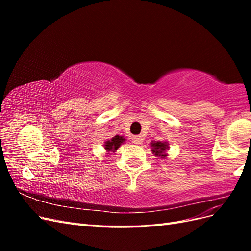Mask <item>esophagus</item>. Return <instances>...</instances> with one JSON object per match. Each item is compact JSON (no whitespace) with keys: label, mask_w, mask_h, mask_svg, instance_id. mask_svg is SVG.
<instances>
[{"label":"esophagus","mask_w":251,"mask_h":251,"mask_svg":"<svg viewBox=\"0 0 251 251\" xmlns=\"http://www.w3.org/2000/svg\"><path fill=\"white\" fill-rule=\"evenodd\" d=\"M143 142V137L140 135H137V136H134L133 137V143L135 144H141Z\"/></svg>","instance_id":"1"}]
</instances>
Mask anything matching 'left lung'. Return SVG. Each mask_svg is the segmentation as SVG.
<instances>
[{"label":"left lung","mask_w":251,"mask_h":251,"mask_svg":"<svg viewBox=\"0 0 251 251\" xmlns=\"http://www.w3.org/2000/svg\"><path fill=\"white\" fill-rule=\"evenodd\" d=\"M151 151H153V153L158 156V157H161V158H165L166 155L165 154V150H169V146L166 142H161V141H157V142H151Z\"/></svg>","instance_id":"obj_1"}]
</instances>
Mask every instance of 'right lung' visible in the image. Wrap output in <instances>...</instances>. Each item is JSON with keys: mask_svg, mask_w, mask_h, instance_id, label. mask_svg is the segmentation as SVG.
Listing matches in <instances>:
<instances>
[{"mask_svg": "<svg viewBox=\"0 0 251 251\" xmlns=\"http://www.w3.org/2000/svg\"><path fill=\"white\" fill-rule=\"evenodd\" d=\"M126 139L123 137V136H115V137H113L111 140L105 141L104 143V149L107 150L108 151H115L120 146L121 143H124Z\"/></svg>", "mask_w": 251, "mask_h": 251, "instance_id": "obj_1", "label": "right lung"}]
</instances>
